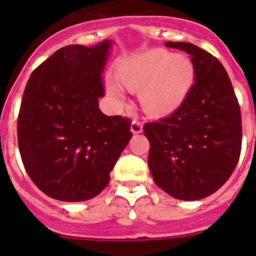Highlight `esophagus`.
I'll return each instance as SVG.
<instances>
[{
	"label": "esophagus",
	"instance_id": "1",
	"mask_svg": "<svg viewBox=\"0 0 256 256\" xmlns=\"http://www.w3.org/2000/svg\"><path fill=\"white\" fill-rule=\"evenodd\" d=\"M130 130L133 134H138L142 132V123L140 122L138 119H134L132 122V126H130Z\"/></svg>",
	"mask_w": 256,
	"mask_h": 256
}]
</instances>
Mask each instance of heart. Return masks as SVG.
<instances>
[{
  "instance_id": "obj_1",
  "label": "heart",
  "mask_w": 256,
  "mask_h": 256,
  "mask_svg": "<svg viewBox=\"0 0 256 256\" xmlns=\"http://www.w3.org/2000/svg\"><path fill=\"white\" fill-rule=\"evenodd\" d=\"M118 79L108 82V93L116 104H122L128 89H141L140 100L145 111L154 115H167L182 104L194 82V67L185 54L172 56L155 49L124 63Z\"/></svg>"
}]
</instances>
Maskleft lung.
I'll return each instance as SVG.
<instances>
[{
	"label": "left lung",
	"mask_w": 256,
	"mask_h": 256,
	"mask_svg": "<svg viewBox=\"0 0 256 256\" xmlns=\"http://www.w3.org/2000/svg\"><path fill=\"white\" fill-rule=\"evenodd\" d=\"M190 54L194 84L170 116L145 123L154 181L180 200H200L229 180L242 150V114L220 60L189 42H166Z\"/></svg>",
	"instance_id": "left-lung-1"
}]
</instances>
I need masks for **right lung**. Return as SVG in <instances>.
I'll list each match as a JSON object with an SVG mask.
<instances>
[{
  "instance_id": "add662e5",
  "label": "right lung",
  "mask_w": 256,
  "mask_h": 256,
  "mask_svg": "<svg viewBox=\"0 0 256 256\" xmlns=\"http://www.w3.org/2000/svg\"><path fill=\"white\" fill-rule=\"evenodd\" d=\"M110 49V40L62 48L26 84L18 118L20 156L49 198L84 202L97 196L133 136L130 119L106 116L98 108Z\"/></svg>"
}]
</instances>
